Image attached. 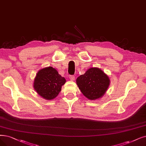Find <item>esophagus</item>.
Wrapping results in <instances>:
<instances>
[{
  "label": "esophagus",
  "mask_w": 146,
  "mask_h": 146,
  "mask_svg": "<svg viewBox=\"0 0 146 146\" xmlns=\"http://www.w3.org/2000/svg\"><path fill=\"white\" fill-rule=\"evenodd\" d=\"M69 79L71 81H74L75 80V76L74 75H69Z\"/></svg>",
  "instance_id": "34e87169"
}]
</instances>
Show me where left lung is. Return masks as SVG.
Returning a JSON list of instances; mask_svg holds the SVG:
<instances>
[{"label":"left lung","instance_id":"1","mask_svg":"<svg viewBox=\"0 0 146 146\" xmlns=\"http://www.w3.org/2000/svg\"><path fill=\"white\" fill-rule=\"evenodd\" d=\"M76 83L84 96L90 100H96L106 93L110 80L101 69L91 68L77 78Z\"/></svg>","mask_w":146,"mask_h":146}]
</instances>
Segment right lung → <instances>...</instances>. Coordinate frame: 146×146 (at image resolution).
<instances>
[{
  "mask_svg": "<svg viewBox=\"0 0 146 146\" xmlns=\"http://www.w3.org/2000/svg\"><path fill=\"white\" fill-rule=\"evenodd\" d=\"M66 83L65 78L51 66L39 70L34 80L33 87L38 94L46 100H53Z\"/></svg>",
  "mask_w": 146,
  "mask_h": 146,
  "instance_id": "obj_1",
  "label": "right lung"
}]
</instances>
